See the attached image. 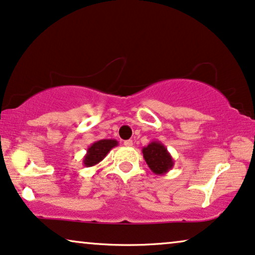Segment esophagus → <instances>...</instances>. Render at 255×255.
Returning a JSON list of instances; mask_svg holds the SVG:
<instances>
[{
  "mask_svg": "<svg viewBox=\"0 0 255 255\" xmlns=\"http://www.w3.org/2000/svg\"><path fill=\"white\" fill-rule=\"evenodd\" d=\"M124 145L125 146H132V145H133V141H132L131 139H128L124 141Z\"/></svg>",
  "mask_w": 255,
  "mask_h": 255,
  "instance_id": "obj_1",
  "label": "esophagus"
}]
</instances>
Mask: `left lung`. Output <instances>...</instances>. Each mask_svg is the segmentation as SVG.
Wrapping results in <instances>:
<instances>
[{
    "instance_id": "obj_1",
    "label": "left lung",
    "mask_w": 255,
    "mask_h": 255,
    "mask_svg": "<svg viewBox=\"0 0 255 255\" xmlns=\"http://www.w3.org/2000/svg\"><path fill=\"white\" fill-rule=\"evenodd\" d=\"M143 157L147 166L154 174L163 176L173 167L174 160L167 148L159 140H152L147 146H144Z\"/></svg>"
}]
</instances>
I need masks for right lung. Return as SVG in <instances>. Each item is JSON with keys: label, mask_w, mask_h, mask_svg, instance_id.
I'll return each mask as SVG.
<instances>
[{"label": "right lung", "mask_w": 255, "mask_h": 255, "mask_svg": "<svg viewBox=\"0 0 255 255\" xmlns=\"http://www.w3.org/2000/svg\"><path fill=\"white\" fill-rule=\"evenodd\" d=\"M118 141L116 139H101L95 141L88 147L87 154L83 158L84 166L91 167L101 163L111 151V148L117 146Z\"/></svg>", "instance_id": "obj_1"}]
</instances>
